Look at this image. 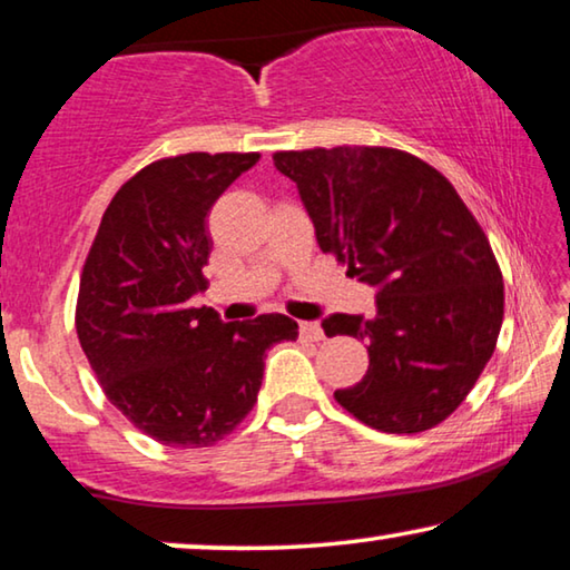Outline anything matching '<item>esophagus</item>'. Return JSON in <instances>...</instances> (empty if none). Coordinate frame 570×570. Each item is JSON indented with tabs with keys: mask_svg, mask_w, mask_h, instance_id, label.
Segmentation results:
<instances>
[{
	"mask_svg": "<svg viewBox=\"0 0 570 570\" xmlns=\"http://www.w3.org/2000/svg\"><path fill=\"white\" fill-rule=\"evenodd\" d=\"M301 336H303V340H311V342H321V340H324V328H321L316 321H303Z\"/></svg>",
	"mask_w": 570,
	"mask_h": 570,
	"instance_id": "obj_1",
	"label": "esophagus"
}]
</instances>
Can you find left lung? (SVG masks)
I'll list each match as a JSON object with an SVG mask.
<instances>
[{
  "label": "left lung",
  "instance_id": "left-lung-1",
  "mask_svg": "<svg viewBox=\"0 0 570 570\" xmlns=\"http://www.w3.org/2000/svg\"><path fill=\"white\" fill-rule=\"evenodd\" d=\"M324 254L375 287V316L334 313L326 336L367 342L370 365L334 399L362 424L416 434L465 401L497 350L504 279L455 187L399 148L277 151Z\"/></svg>",
  "mask_w": 570,
  "mask_h": 570
}]
</instances>
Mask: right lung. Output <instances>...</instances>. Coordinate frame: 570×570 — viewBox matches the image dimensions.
<instances>
[{
  "label": "right lung",
  "instance_id": "add662e5",
  "mask_svg": "<svg viewBox=\"0 0 570 570\" xmlns=\"http://www.w3.org/2000/svg\"><path fill=\"white\" fill-rule=\"evenodd\" d=\"M259 154L148 164L107 205L81 269L77 334L107 401L169 448H210L257 403L265 352L298 340L283 313L224 324L208 287V213Z\"/></svg>",
  "mask_w": 570,
  "mask_h": 570
}]
</instances>
